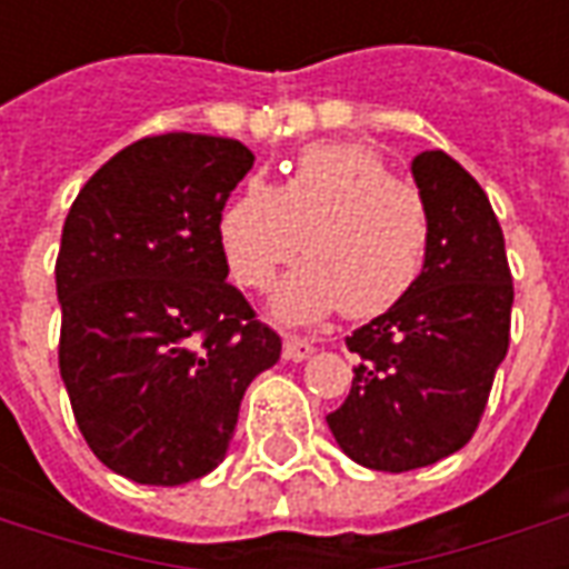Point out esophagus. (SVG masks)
Here are the masks:
<instances>
[{
	"instance_id": "obj_1",
	"label": "esophagus",
	"mask_w": 569,
	"mask_h": 569,
	"mask_svg": "<svg viewBox=\"0 0 569 569\" xmlns=\"http://www.w3.org/2000/svg\"><path fill=\"white\" fill-rule=\"evenodd\" d=\"M310 353H313V345H310L308 338H286L283 341V357L289 359V362H301V359H308Z\"/></svg>"
}]
</instances>
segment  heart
I'll return each mask as SVG.
<instances>
[{
    "instance_id": "heart-1",
    "label": "heart",
    "mask_w": 569,
    "mask_h": 569,
    "mask_svg": "<svg viewBox=\"0 0 569 569\" xmlns=\"http://www.w3.org/2000/svg\"><path fill=\"white\" fill-rule=\"evenodd\" d=\"M219 247L234 280L268 289L298 261L271 298L280 322H317L338 308L353 320L390 310L423 271L429 216L411 186L357 142L308 146L280 188L252 176L224 203Z\"/></svg>"
}]
</instances>
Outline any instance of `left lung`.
<instances>
[{"mask_svg":"<svg viewBox=\"0 0 569 569\" xmlns=\"http://www.w3.org/2000/svg\"><path fill=\"white\" fill-rule=\"evenodd\" d=\"M411 176L429 216L423 271L393 308L347 338L353 387L326 423L359 466L408 472L472 439L509 350L512 273L488 194L445 151Z\"/></svg>","mask_w":569,"mask_h":569,"instance_id":"obj_1","label":"left lung"}]
</instances>
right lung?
Wrapping results in <instances>:
<instances>
[{
    "instance_id": "1",
    "label": "right lung",
    "mask_w": 569,
    "mask_h": 569,
    "mask_svg": "<svg viewBox=\"0 0 569 569\" xmlns=\"http://www.w3.org/2000/svg\"><path fill=\"white\" fill-rule=\"evenodd\" d=\"M256 154L207 133L146 137L69 207L60 378L81 436L118 476L176 488L222 463L243 393L280 335L228 283L219 216Z\"/></svg>"
}]
</instances>
